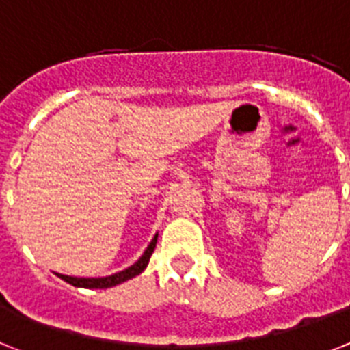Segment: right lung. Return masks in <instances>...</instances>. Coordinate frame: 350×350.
<instances>
[{"instance_id": "right-lung-1", "label": "right lung", "mask_w": 350, "mask_h": 350, "mask_svg": "<svg viewBox=\"0 0 350 350\" xmlns=\"http://www.w3.org/2000/svg\"><path fill=\"white\" fill-rule=\"evenodd\" d=\"M157 240L158 234H154V239L151 240V243L148 245V249L144 251L142 256L139 258V261H135L133 265L128 267V269L120 270V272H116V274L107 275V278H75V275H64L57 274L60 280H64L66 283L72 284V286H78V288H111V286H117V284L124 283V281L131 280L135 275L142 274L144 269L148 267L149 258H151L152 251L157 247Z\"/></svg>"}]
</instances>
